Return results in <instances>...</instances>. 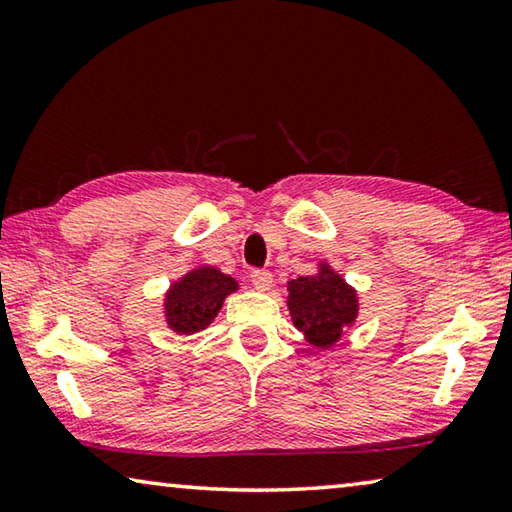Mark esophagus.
<instances>
[{
  "mask_svg": "<svg viewBox=\"0 0 512 512\" xmlns=\"http://www.w3.org/2000/svg\"><path fill=\"white\" fill-rule=\"evenodd\" d=\"M250 282L257 291H268L273 287V275L268 271H253L250 273Z\"/></svg>",
  "mask_w": 512,
  "mask_h": 512,
  "instance_id": "obj_1",
  "label": "esophagus"
}]
</instances>
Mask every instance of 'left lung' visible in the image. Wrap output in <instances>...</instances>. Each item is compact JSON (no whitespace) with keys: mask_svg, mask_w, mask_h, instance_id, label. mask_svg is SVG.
<instances>
[{"mask_svg":"<svg viewBox=\"0 0 512 512\" xmlns=\"http://www.w3.org/2000/svg\"><path fill=\"white\" fill-rule=\"evenodd\" d=\"M287 309L311 348L329 350L359 318V291L320 259L314 275H302L287 282Z\"/></svg>","mask_w":512,"mask_h":512,"instance_id":"obj_1","label":"left lung"}]
</instances>
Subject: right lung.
<instances>
[{"mask_svg":"<svg viewBox=\"0 0 512 512\" xmlns=\"http://www.w3.org/2000/svg\"><path fill=\"white\" fill-rule=\"evenodd\" d=\"M239 291V282L216 266L198 264L169 284L162 296L164 323L178 336L203 332L219 316L223 302Z\"/></svg>","mask_w":512,"mask_h":512,"instance_id":"right-lung-1","label":"right lung"}]
</instances>
